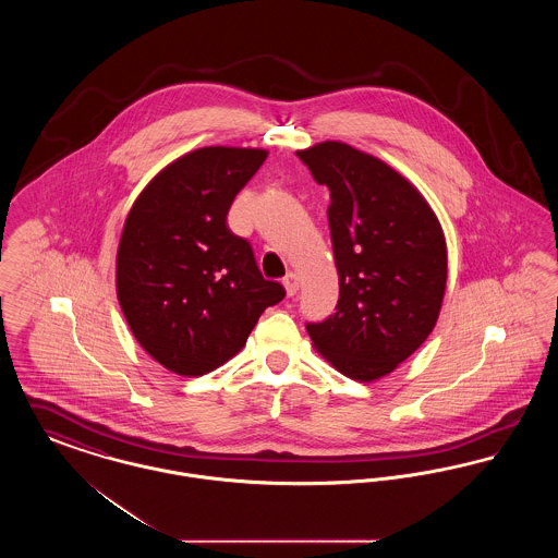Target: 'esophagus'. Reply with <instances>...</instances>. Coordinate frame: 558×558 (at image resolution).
Returning a JSON list of instances; mask_svg holds the SVG:
<instances>
[{
    "mask_svg": "<svg viewBox=\"0 0 558 558\" xmlns=\"http://www.w3.org/2000/svg\"><path fill=\"white\" fill-rule=\"evenodd\" d=\"M282 284H284V289H287V292H289V296L296 294V291H299V276H296L294 271H289V274L284 276Z\"/></svg>",
    "mask_w": 558,
    "mask_h": 558,
    "instance_id": "esophagus-1",
    "label": "esophagus"
}]
</instances>
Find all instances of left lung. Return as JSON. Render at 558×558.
Returning <instances> with one entry per match:
<instances>
[{
    "label": "left lung",
    "instance_id": "1",
    "mask_svg": "<svg viewBox=\"0 0 558 558\" xmlns=\"http://www.w3.org/2000/svg\"><path fill=\"white\" fill-rule=\"evenodd\" d=\"M330 190L328 226L339 271L332 316L307 324L319 353L371 383L423 345L444 303L448 248L425 196L396 169L343 142L296 153Z\"/></svg>",
    "mask_w": 558,
    "mask_h": 558
}]
</instances>
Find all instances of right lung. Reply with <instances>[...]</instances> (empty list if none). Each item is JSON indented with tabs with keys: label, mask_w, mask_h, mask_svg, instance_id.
<instances>
[{
	"label": "right lung",
	"mask_w": 558,
	"mask_h": 558,
	"mask_svg": "<svg viewBox=\"0 0 558 558\" xmlns=\"http://www.w3.org/2000/svg\"><path fill=\"white\" fill-rule=\"evenodd\" d=\"M266 159L262 148H198L133 203L117 251V296L137 343L167 371L219 368L287 294L228 228L230 205Z\"/></svg>",
	"instance_id": "1"
}]
</instances>
